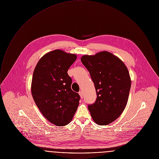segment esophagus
Instances as JSON below:
<instances>
[{"label":"esophagus","instance_id":"obj_1","mask_svg":"<svg viewBox=\"0 0 159 159\" xmlns=\"http://www.w3.org/2000/svg\"><path fill=\"white\" fill-rule=\"evenodd\" d=\"M79 95H80V98H83L84 95H83V92H82V91H80V92H79Z\"/></svg>","mask_w":159,"mask_h":159}]
</instances>
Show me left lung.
<instances>
[{"label": "left lung", "mask_w": 159, "mask_h": 159, "mask_svg": "<svg viewBox=\"0 0 159 159\" xmlns=\"http://www.w3.org/2000/svg\"><path fill=\"white\" fill-rule=\"evenodd\" d=\"M81 61L94 84L97 99L88 108L94 122L107 125L120 116L127 105L131 80L128 68L108 51L84 55Z\"/></svg>", "instance_id": "left-lung-1"}]
</instances>
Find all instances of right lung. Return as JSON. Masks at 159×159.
<instances>
[{
    "label": "right lung",
    "mask_w": 159,
    "mask_h": 159,
    "mask_svg": "<svg viewBox=\"0 0 159 159\" xmlns=\"http://www.w3.org/2000/svg\"><path fill=\"white\" fill-rule=\"evenodd\" d=\"M76 59V54L56 49L44 54L33 72V100L44 117L58 126L71 121L79 104L80 96L71 89L67 74Z\"/></svg>",
    "instance_id": "1"
}]
</instances>
